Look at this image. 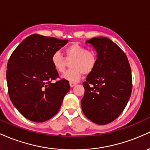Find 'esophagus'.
Masks as SVG:
<instances>
[{
  "mask_svg": "<svg viewBox=\"0 0 150 150\" xmlns=\"http://www.w3.org/2000/svg\"><path fill=\"white\" fill-rule=\"evenodd\" d=\"M69 84H70V86L71 87H74V86L76 85V83H75V82H71V81L70 83H69Z\"/></svg>",
  "mask_w": 150,
  "mask_h": 150,
  "instance_id": "1",
  "label": "esophagus"
}]
</instances>
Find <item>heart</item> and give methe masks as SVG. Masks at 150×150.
I'll list each match as a JSON object with an SVG mask.
<instances>
[{"instance_id": "obj_1", "label": "heart", "mask_w": 150, "mask_h": 150, "mask_svg": "<svg viewBox=\"0 0 150 150\" xmlns=\"http://www.w3.org/2000/svg\"><path fill=\"white\" fill-rule=\"evenodd\" d=\"M65 57L59 52L52 54L51 62L53 67L59 73H64L67 67V61L73 62L71 64V69L67 72L63 77L71 82L79 80L83 74L91 73L97 64L96 53L88 50L86 47L78 43H74L67 47L64 50Z\"/></svg>"}]
</instances>
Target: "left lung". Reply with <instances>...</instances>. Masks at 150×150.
Returning a JSON list of instances; mask_svg holds the SVG:
<instances>
[{
	"label": "left lung",
	"instance_id": "left-lung-1",
	"mask_svg": "<svg viewBox=\"0 0 150 150\" xmlns=\"http://www.w3.org/2000/svg\"><path fill=\"white\" fill-rule=\"evenodd\" d=\"M86 42L96 50L98 62L83 83L82 110L93 122L106 125L120 115L130 98V66L125 52L110 39L98 37Z\"/></svg>",
	"mask_w": 150,
	"mask_h": 150
}]
</instances>
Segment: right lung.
I'll use <instances>...</instances> for the list:
<instances>
[{
  "label": "right lung",
  "instance_id": "1",
  "mask_svg": "<svg viewBox=\"0 0 150 150\" xmlns=\"http://www.w3.org/2000/svg\"><path fill=\"white\" fill-rule=\"evenodd\" d=\"M68 41L32 35L10 57L6 71L8 94L25 118L42 122L59 110L70 86L64 79L52 83L59 76L52 64L51 57Z\"/></svg>",
  "mask_w": 150,
  "mask_h": 150
}]
</instances>
